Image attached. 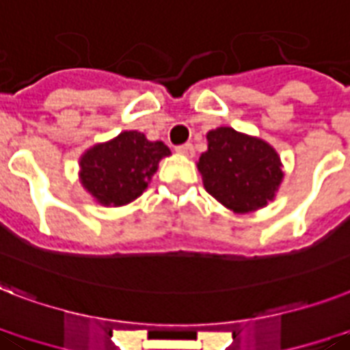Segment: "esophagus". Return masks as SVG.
<instances>
[{"label":"esophagus","instance_id":"1","mask_svg":"<svg viewBox=\"0 0 350 350\" xmlns=\"http://www.w3.org/2000/svg\"><path fill=\"white\" fill-rule=\"evenodd\" d=\"M176 152L178 154H183V156H194V146L192 144H183V146H178L176 147Z\"/></svg>","mask_w":350,"mask_h":350}]
</instances>
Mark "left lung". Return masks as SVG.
<instances>
[{
  "label": "left lung",
  "mask_w": 350,
  "mask_h": 350,
  "mask_svg": "<svg viewBox=\"0 0 350 350\" xmlns=\"http://www.w3.org/2000/svg\"><path fill=\"white\" fill-rule=\"evenodd\" d=\"M206 140L208 150L201 154L198 169L212 198L237 214L257 210L273 200L284 178L273 147L232 127L210 131Z\"/></svg>",
  "instance_id": "8db88e82"
}]
</instances>
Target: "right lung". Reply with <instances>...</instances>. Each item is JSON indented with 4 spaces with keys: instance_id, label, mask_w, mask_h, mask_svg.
<instances>
[{
    "instance_id": "1",
    "label": "right lung",
    "mask_w": 350,
    "mask_h": 350,
    "mask_svg": "<svg viewBox=\"0 0 350 350\" xmlns=\"http://www.w3.org/2000/svg\"><path fill=\"white\" fill-rule=\"evenodd\" d=\"M169 154L163 142H149L138 131H124L82 156L81 181L98 203L122 206L147 189L158 161Z\"/></svg>"
}]
</instances>
